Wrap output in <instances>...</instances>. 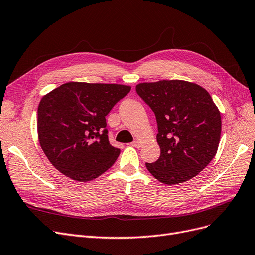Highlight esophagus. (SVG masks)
<instances>
[{"instance_id": "esophagus-1", "label": "esophagus", "mask_w": 255, "mask_h": 255, "mask_svg": "<svg viewBox=\"0 0 255 255\" xmlns=\"http://www.w3.org/2000/svg\"><path fill=\"white\" fill-rule=\"evenodd\" d=\"M129 145L134 146V147H136V148H139V147H141V142H140V141H138V140H136V141H134V142H133V143H130Z\"/></svg>"}]
</instances>
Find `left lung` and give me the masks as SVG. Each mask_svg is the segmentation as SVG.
I'll return each mask as SVG.
<instances>
[{
	"label": "left lung",
	"mask_w": 255,
	"mask_h": 255,
	"mask_svg": "<svg viewBox=\"0 0 255 255\" xmlns=\"http://www.w3.org/2000/svg\"><path fill=\"white\" fill-rule=\"evenodd\" d=\"M136 91L158 124L161 155L155 163H146L148 171L167 185L196 177L216 156L221 138V113L209 93L181 79L141 83Z\"/></svg>",
	"instance_id": "left-lung-1"
}]
</instances>
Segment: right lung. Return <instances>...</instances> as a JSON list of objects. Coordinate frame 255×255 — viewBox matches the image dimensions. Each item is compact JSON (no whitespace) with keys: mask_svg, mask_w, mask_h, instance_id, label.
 <instances>
[{"mask_svg":"<svg viewBox=\"0 0 255 255\" xmlns=\"http://www.w3.org/2000/svg\"><path fill=\"white\" fill-rule=\"evenodd\" d=\"M130 91L119 84L69 81L39 101L37 136L59 172L78 182L103 175L120 154L109 142L106 116Z\"/></svg>","mask_w":255,"mask_h":255,"instance_id":"obj_1","label":"right lung"}]
</instances>
